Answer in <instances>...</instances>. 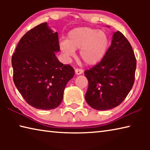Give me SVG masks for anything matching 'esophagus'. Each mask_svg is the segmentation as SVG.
Masks as SVG:
<instances>
[{
	"label": "esophagus",
	"mask_w": 150,
	"mask_h": 150,
	"mask_svg": "<svg viewBox=\"0 0 150 150\" xmlns=\"http://www.w3.org/2000/svg\"><path fill=\"white\" fill-rule=\"evenodd\" d=\"M83 73V70L82 69H75V73L77 75H81Z\"/></svg>",
	"instance_id": "esophagus-1"
}]
</instances>
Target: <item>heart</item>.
Here are the masks:
<instances>
[{
    "label": "heart",
    "instance_id": "1",
    "mask_svg": "<svg viewBox=\"0 0 150 150\" xmlns=\"http://www.w3.org/2000/svg\"><path fill=\"white\" fill-rule=\"evenodd\" d=\"M108 44L105 32L90 27H79L71 30L67 40H60L59 45L67 59L75 56V50H80L81 59L87 65H94L105 56Z\"/></svg>",
    "mask_w": 150,
    "mask_h": 150
}]
</instances>
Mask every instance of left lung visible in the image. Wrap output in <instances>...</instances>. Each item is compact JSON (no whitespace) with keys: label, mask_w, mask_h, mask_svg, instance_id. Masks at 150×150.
<instances>
[{"label":"left lung","mask_w":150,"mask_h":150,"mask_svg":"<svg viewBox=\"0 0 150 150\" xmlns=\"http://www.w3.org/2000/svg\"><path fill=\"white\" fill-rule=\"evenodd\" d=\"M136 59L130 42L115 32L110 47L100 62L85 71L88 81L85 100L91 107L106 110L122 103L133 87Z\"/></svg>","instance_id":"left-lung-1"}]
</instances>
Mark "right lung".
<instances>
[{
  "label": "right lung",
  "instance_id": "add662e5",
  "mask_svg": "<svg viewBox=\"0 0 150 150\" xmlns=\"http://www.w3.org/2000/svg\"><path fill=\"white\" fill-rule=\"evenodd\" d=\"M59 51L57 32L45 22L22 37L12 56L14 85L27 103L37 109L57 108L75 75L71 66L57 59L55 52Z\"/></svg>",
  "mask_w": 150,
  "mask_h": 150
}]
</instances>
